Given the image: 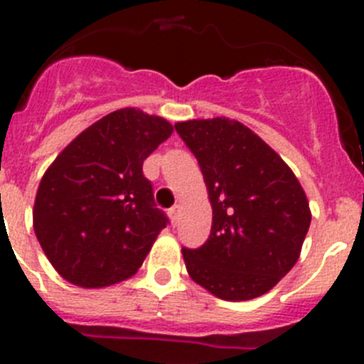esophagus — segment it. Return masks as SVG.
Segmentation results:
<instances>
[{
    "instance_id": "34e87169",
    "label": "esophagus",
    "mask_w": 364,
    "mask_h": 364,
    "mask_svg": "<svg viewBox=\"0 0 364 364\" xmlns=\"http://www.w3.org/2000/svg\"><path fill=\"white\" fill-rule=\"evenodd\" d=\"M180 210H182V208H180V204H175L171 208V210H169V217H171V222L173 224H178V218H180Z\"/></svg>"
}]
</instances>
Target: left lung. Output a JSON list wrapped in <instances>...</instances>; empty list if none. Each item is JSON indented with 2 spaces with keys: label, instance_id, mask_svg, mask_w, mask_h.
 <instances>
[{
  "label": "left lung",
  "instance_id": "obj_1",
  "mask_svg": "<svg viewBox=\"0 0 364 364\" xmlns=\"http://www.w3.org/2000/svg\"><path fill=\"white\" fill-rule=\"evenodd\" d=\"M213 208L200 247H182L195 282L224 301L264 295L294 268L310 228L299 180L264 140L230 118L175 124Z\"/></svg>",
  "mask_w": 364,
  "mask_h": 364
}]
</instances>
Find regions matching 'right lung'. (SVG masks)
Masks as SVG:
<instances>
[{"mask_svg":"<svg viewBox=\"0 0 364 364\" xmlns=\"http://www.w3.org/2000/svg\"><path fill=\"white\" fill-rule=\"evenodd\" d=\"M171 133L164 118L127 107L87 127L58 154L41 178L32 218L41 250L63 279L102 288L142 266L169 224L142 166Z\"/></svg>","mask_w":364,"mask_h":364,"instance_id":"right-lung-1","label":"right lung"}]
</instances>
